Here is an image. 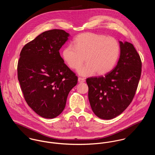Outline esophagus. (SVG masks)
<instances>
[{
	"label": "esophagus",
	"mask_w": 155,
	"mask_h": 155,
	"mask_svg": "<svg viewBox=\"0 0 155 155\" xmlns=\"http://www.w3.org/2000/svg\"><path fill=\"white\" fill-rule=\"evenodd\" d=\"M85 81V80L84 78H81V77H79V78H78V82H79V83H83V82H84Z\"/></svg>",
	"instance_id": "esophagus-1"
}]
</instances>
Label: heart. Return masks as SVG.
I'll return each mask as SVG.
<instances>
[{
    "instance_id": "1",
    "label": "heart",
    "mask_w": 155,
    "mask_h": 155,
    "mask_svg": "<svg viewBox=\"0 0 155 155\" xmlns=\"http://www.w3.org/2000/svg\"><path fill=\"white\" fill-rule=\"evenodd\" d=\"M119 52V45L114 38L87 32L78 35L72 46L63 49L62 54L67 66L72 69L79 68L85 59L87 64L78 70V73L87 76L95 72L98 75L109 72L115 66Z\"/></svg>"
}]
</instances>
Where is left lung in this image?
Masks as SVG:
<instances>
[{
	"instance_id": "obj_1",
	"label": "left lung",
	"mask_w": 155,
	"mask_h": 155,
	"mask_svg": "<svg viewBox=\"0 0 155 155\" xmlns=\"http://www.w3.org/2000/svg\"><path fill=\"white\" fill-rule=\"evenodd\" d=\"M119 43L120 55L117 66L104 76L86 80L91 109L103 119L114 118L128 107L141 77V60L134 45Z\"/></svg>"
}]
</instances>
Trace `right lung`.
<instances>
[{"label": "right lung", "instance_id": "right-lung-1", "mask_svg": "<svg viewBox=\"0 0 155 155\" xmlns=\"http://www.w3.org/2000/svg\"><path fill=\"white\" fill-rule=\"evenodd\" d=\"M68 36L63 30L46 31L25 45L20 52L17 73L24 99L45 118L61 113L69 92L78 83L77 76L59 52Z\"/></svg>", "mask_w": 155, "mask_h": 155}]
</instances>
